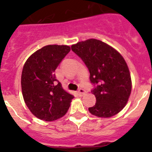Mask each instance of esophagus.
I'll list each match as a JSON object with an SVG mask.
<instances>
[{"instance_id": "34e87169", "label": "esophagus", "mask_w": 152, "mask_h": 152, "mask_svg": "<svg viewBox=\"0 0 152 152\" xmlns=\"http://www.w3.org/2000/svg\"><path fill=\"white\" fill-rule=\"evenodd\" d=\"M77 93H78V94L80 95V96H83V95H84L86 94V91L85 90L82 89V88H80V89L78 90V91H77Z\"/></svg>"}]
</instances>
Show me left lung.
Segmentation results:
<instances>
[{"label":"left lung","instance_id":"left-lung-1","mask_svg":"<svg viewBox=\"0 0 152 152\" xmlns=\"http://www.w3.org/2000/svg\"><path fill=\"white\" fill-rule=\"evenodd\" d=\"M72 50L85 63L90 80L96 84L93 90L96 103L89 112L97 117L110 118L124 108L131 94L132 80L126 61L108 44L90 39L72 45Z\"/></svg>","mask_w":152,"mask_h":152}]
</instances>
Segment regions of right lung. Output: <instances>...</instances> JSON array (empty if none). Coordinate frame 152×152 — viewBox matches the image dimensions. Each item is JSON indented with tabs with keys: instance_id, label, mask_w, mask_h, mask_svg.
<instances>
[{
	"instance_id": "obj_1",
	"label": "right lung",
	"mask_w": 152,
	"mask_h": 152,
	"mask_svg": "<svg viewBox=\"0 0 152 152\" xmlns=\"http://www.w3.org/2000/svg\"><path fill=\"white\" fill-rule=\"evenodd\" d=\"M70 50L68 45H45L24 64L21 75L23 100L30 112L41 120L50 122L62 117L74 98L55 76V71Z\"/></svg>"
}]
</instances>
